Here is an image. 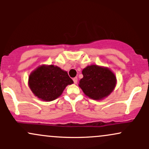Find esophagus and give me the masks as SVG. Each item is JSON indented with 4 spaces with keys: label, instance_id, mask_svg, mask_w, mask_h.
<instances>
[{
    "label": "esophagus",
    "instance_id": "34e87169",
    "mask_svg": "<svg viewBox=\"0 0 149 149\" xmlns=\"http://www.w3.org/2000/svg\"><path fill=\"white\" fill-rule=\"evenodd\" d=\"M73 82H74L75 84H76L77 82H78V78H77V77H75V78H73Z\"/></svg>",
    "mask_w": 149,
    "mask_h": 149
}]
</instances>
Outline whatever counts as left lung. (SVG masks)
<instances>
[{"instance_id":"left-lung-1","label":"left lung","mask_w":149,"mask_h":149,"mask_svg":"<svg viewBox=\"0 0 149 149\" xmlns=\"http://www.w3.org/2000/svg\"><path fill=\"white\" fill-rule=\"evenodd\" d=\"M82 73L83 78L80 79L78 85L85 95L92 100H102L115 88L116 77L109 68L90 65L85 68Z\"/></svg>"}]
</instances>
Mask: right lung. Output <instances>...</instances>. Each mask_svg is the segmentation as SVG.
<instances>
[{
	"mask_svg": "<svg viewBox=\"0 0 149 149\" xmlns=\"http://www.w3.org/2000/svg\"><path fill=\"white\" fill-rule=\"evenodd\" d=\"M73 83L68 73L54 65H42L29 77V86L36 97L45 102L58 98L68 85Z\"/></svg>",
	"mask_w": 149,
	"mask_h": 149,
	"instance_id": "obj_1",
	"label": "right lung"
}]
</instances>
